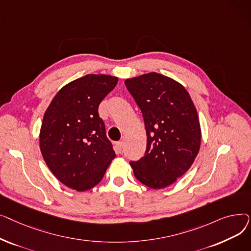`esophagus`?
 <instances>
[{"label": "esophagus", "mask_w": 251, "mask_h": 251, "mask_svg": "<svg viewBox=\"0 0 251 251\" xmlns=\"http://www.w3.org/2000/svg\"><path fill=\"white\" fill-rule=\"evenodd\" d=\"M123 142L122 141H118L117 143H116V149H117V151H118V152H121L122 151V149H123Z\"/></svg>", "instance_id": "obj_1"}]
</instances>
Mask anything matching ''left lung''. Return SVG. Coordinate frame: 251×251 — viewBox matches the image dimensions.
<instances>
[{
    "instance_id": "obj_1",
    "label": "left lung",
    "mask_w": 251,
    "mask_h": 251,
    "mask_svg": "<svg viewBox=\"0 0 251 251\" xmlns=\"http://www.w3.org/2000/svg\"><path fill=\"white\" fill-rule=\"evenodd\" d=\"M147 130V151L131 161L135 178L152 189L185 174L201 148V125L194 103L180 83L156 72L126 79Z\"/></svg>"
}]
</instances>
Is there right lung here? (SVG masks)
<instances>
[{
  "instance_id": "add662e5",
  "label": "right lung",
  "mask_w": 251,
  "mask_h": 251,
  "mask_svg": "<svg viewBox=\"0 0 251 251\" xmlns=\"http://www.w3.org/2000/svg\"><path fill=\"white\" fill-rule=\"evenodd\" d=\"M118 82L103 74H87L59 90L47 109L39 134L44 160L59 181L85 191L102 179L115 159L99 105Z\"/></svg>"
}]
</instances>
